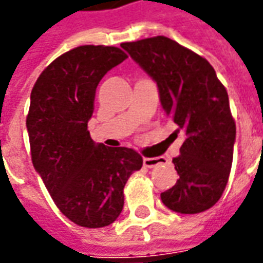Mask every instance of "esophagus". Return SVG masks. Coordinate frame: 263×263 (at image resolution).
<instances>
[{"label":"esophagus","instance_id":"esophagus-1","mask_svg":"<svg viewBox=\"0 0 263 263\" xmlns=\"http://www.w3.org/2000/svg\"><path fill=\"white\" fill-rule=\"evenodd\" d=\"M161 161H163V157H145L143 159V166L147 167V168H152V167L161 164Z\"/></svg>","mask_w":263,"mask_h":263}]
</instances>
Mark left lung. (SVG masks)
I'll list each match as a JSON object with an SVG mask.
<instances>
[{
    "label": "left lung",
    "mask_w": 263,
    "mask_h": 263,
    "mask_svg": "<svg viewBox=\"0 0 263 263\" xmlns=\"http://www.w3.org/2000/svg\"><path fill=\"white\" fill-rule=\"evenodd\" d=\"M157 83L161 106L184 131L185 141L173 163L176 185L161 192L171 211L194 215L208 211L223 195L230 176L235 121L229 95L206 58L164 36L122 43Z\"/></svg>",
    "instance_id": "8db88e82"
}]
</instances>
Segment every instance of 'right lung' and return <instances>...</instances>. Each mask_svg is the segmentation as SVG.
Wrapping results in <instances>:
<instances>
[{"label": "right lung", "mask_w": 263, "mask_h": 263, "mask_svg": "<svg viewBox=\"0 0 263 263\" xmlns=\"http://www.w3.org/2000/svg\"><path fill=\"white\" fill-rule=\"evenodd\" d=\"M125 58L112 46L72 48L46 67L30 95L33 166L62 215L87 229L117 220L126 181L143 163L129 147L95 145L87 131L97 85Z\"/></svg>", "instance_id": "obj_1"}]
</instances>
